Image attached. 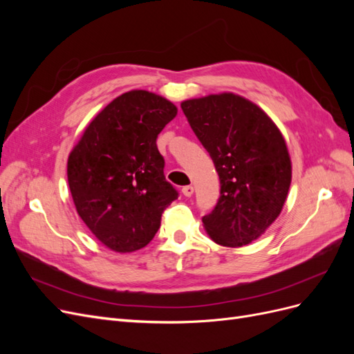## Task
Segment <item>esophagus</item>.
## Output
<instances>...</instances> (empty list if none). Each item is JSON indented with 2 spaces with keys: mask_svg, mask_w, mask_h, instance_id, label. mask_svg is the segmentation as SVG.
Returning <instances> with one entry per match:
<instances>
[{
  "mask_svg": "<svg viewBox=\"0 0 354 354\" xmlns=\"http://www.w3.org/2000/svg\"><path fill=\"white\" fill-rule=\"evenodd\" d=\"M181 192H183V195L185 196H192V195H194V186H185L183 189H181Z\"/></svg>",
  "mask_w": 354,
  "mask_h": 354,
  "instance_id": "esophagus-1",
  "label": "esophagus"
}]
</instances>
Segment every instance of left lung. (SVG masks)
I'll use <instances>...</instances> for the list:
<instances>
[{
    "label": "left lung",
    "mask_w": 354,
    "mask_h": 354,
    "mask_svg": "<svg viewBox=\"0 0 354 354\" xmlns=\"http://www.w3.org/2000/svg\"><path fill=\"white\" fill-rule=\"evenodd\" d=\"M220 177V198L202 217L223 246L248 245L279 216L291 185V159L279 128L263 109L223 93L181 103Z\"/></svg>",
    "instance_id": "1"
}]
</instances>
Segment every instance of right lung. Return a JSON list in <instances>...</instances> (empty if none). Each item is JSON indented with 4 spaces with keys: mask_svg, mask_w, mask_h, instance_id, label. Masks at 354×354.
Returning <instances> with one entry per match:
<instances>
[{
    "mask_svg": "<svg viewBox=\"0 0 354 354\" xmlns=\"http://www.w3.org/2000/svg\"><path fill=\"white\" fill-rule=\"evenodd\" d=\"M176 115V106L158 94L124 93L94 118L69 155L68 183L80 217L116 252L151 242L164 209L178 198L156 146Z\"/></svg>",
    "mask_w": 354,
    "mask_h": 354,
    "instance_id": "right-lung-1",
    "label": "right lung"
}]
</instances>
